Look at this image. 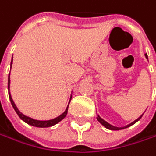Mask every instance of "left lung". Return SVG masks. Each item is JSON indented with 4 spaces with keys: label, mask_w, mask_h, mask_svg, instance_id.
I'll use <instances>...</instances> for the list:
<instances>
[{
    "label": "left lung",
    "mask_w": 156,
    "mask_h": 156,
    "mask_svg": "<svg viewBox=\"0 0 156 156\" xmlns=\"http://www.w3.org/2000/svg\"><path fill=\"white\" fill-rule=\"evenodd\" d=\"M144 55H145V57H146V59L148 60V55H147V54H144ZM142 116H143V114L138 118V119H136L135 121H133L132 123H130V124H128V125H126V126H123V127H117V126H114V125H112V124H110L109 122H107L105 120H103L99 114L97 115V120L99 121V122L101 123V124H102L105 128H107V129H109V130H112V131H119V130H122V129H125V128H128V127H130V126H132V125H133L134 123H136L141 118H142Z\"/></svg>",
    "instance_id": "obj_1"
}]
</instances>
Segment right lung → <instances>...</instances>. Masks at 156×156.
I'll use <instances>...</instances> for the list:
<instances>
[{"instance_id": "1", "label": "right lung", "mask_w": 156, "mask_h": 156, "mask_svg": "<svg viewBox=\"0 0 156 156\" xmlns=\"http://www.w3.org/2000/svg\"><path fill=\"white\" fill-rule=\"evenodd\" d=\"M12 61H11V68H12ZM10 83H11V80H10V73H9V76H8V92H9L10 101H11V103H12V108L14 109V111L16 112V113H17L18 116L20 117V119L23 120V121L24 122H26L27 124L32 125V126H34V127H39V128H47V127H51V126H53V125L58 123L59 122H61V121L66 116V114H67V109H68V105H69V102H70L71 98H72V94H71V96H70V99H69L67 107L66 108L65 112H64L61 115H59V116H57V117H55V118H54V119H52V120L40 121V120H35V119H33V118H31V117H29V116H26V115H24L23 113H22V112L18 110L17 106L15 105V103H14V101H13V100H12V98L11 92H10Z\"/></svg>"}]
</instances>
